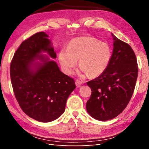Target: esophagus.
<instances>
[{
    "label": "esophagus",
    "mask_w": 149,
    "mask_h": 149,
    "mask_svg": "<svg viewBox=\"0 0 149 149\" xmlns=\"http://www.w3.org/2000/svg\"><path fill=\"white\" fill-rule=\"evenodd\" d=\"M84 84V81H80V80H76L75 81V84L77 87H80L82 84Z\"/></svg>",
    "instance_id": "esophagus-1"
}]
</instances>
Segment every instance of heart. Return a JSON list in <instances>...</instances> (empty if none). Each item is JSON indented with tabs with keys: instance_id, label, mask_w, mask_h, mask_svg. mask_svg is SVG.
I'll return each instance as SVG.
<instances>
[{
	"instance_id": "obj_1",
	"label": "heart",
	"mask_w": 149,
	"mask_h": 149,
	"mask_svg": "<svg viewBox=\"0 0 149 149\" xmlns=\"http://www.w3.org/2000/svg\"><path fill=\"white\" fill-rule=\"evenodd\" d=\"M112 56L109 45L91 36H80L72 39L67 49L60 50L58 55L63 72L70 75L79 61L82 72L89 77L100 75L107 68Z\"/></svg>"
}]
</instances>
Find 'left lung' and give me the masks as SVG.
<instances>
[{"instance_id": "8db88e82", "label": "left lung", "mask_w": 149, "mask_h": 149, "mask_svg": "<svg viewBox=\"0 0 149 149\" xmlns=\"http://www.w3.org/2000/svg\"><path fill=\"white\" fill-rule=\"evenodd\" d=\"M111 34L113 50L109 65L99 77L87 83L91 95L86 102V110L91 117L100 121L115 118L127 107L138 77L133 50Z\"/></svg>"}]
</instances>
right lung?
Wrapping results in <instances>:
<instances>
[{
	"mask_svg": "<svg viewBox=\"0 0 149 149\" xmlns=\"http://www.w3.org/2000/svg\"><path fill=\"white\" fill-rule=\"evenodd\" d=\"M45 32L24 41L15 53L10 66L13 89L19 106L31 118L52 122L65 110L68 97L75 88L72 78L60 71L52 42ZM39 60L40 62H36Z\"/></svg>",
	"mask_w": 149,
	"mask_h": 149,
	"instance_id": "obj_1",
	"label": "right lung"
}]
</instances>
